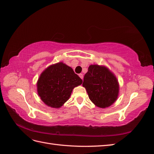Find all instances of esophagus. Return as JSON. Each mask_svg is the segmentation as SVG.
<instances>
[{"label":"esophagus","mask_w":154,"mask_h":154,"mask_svg":"<svg viewBox=\"0 0 154 154\" xmlns=\"http://www.w3.org/2000/svg\"><path fill=\"white\" fill-rule=\"evenodd\" d=\"M79 76H80V78H81L82 80L83 79V74H79Z\"/></svg>","instance_id":"esophagus-1"}]
</instances>
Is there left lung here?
I'll use <instances>...</instances> for the list:
<instances>
[{
    "label": "left lung",
    "instance_id": "8db88e82",
    "mask_svg": "<svg viewBox=\"0 0 154 154\" xmlns=\"http://www.w3.org/2000/svg\"><path fill=\"white\" fill-rule=\"evenodd\" d=\"M82 86L86 88L90 100L98 107H108L118 97V80L114 74L104 66L93 64L89 66Z\"/></svg>",
    "mask_w": 154,
    "mask_h": 154
}]
</instances>
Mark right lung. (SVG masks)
Returning <instances> with one entry per match:
<instances>
[{"mask_svg":"<svg viewBox=\"0 0 154 154\" xmlns=\"http://www.w3.org/2000/svg\"><path fill=\"white\" fill-rule=\"evenodd\" d=\"M82 83L71 67L63 63L47 67L37 82L39 96L44 103L53 108H59L69 99L73 89Z\"/></svg>","mask_w":154,"mask_h":154,"instance_id":"right-lung-1","label":"right lung"}]
</instances>
